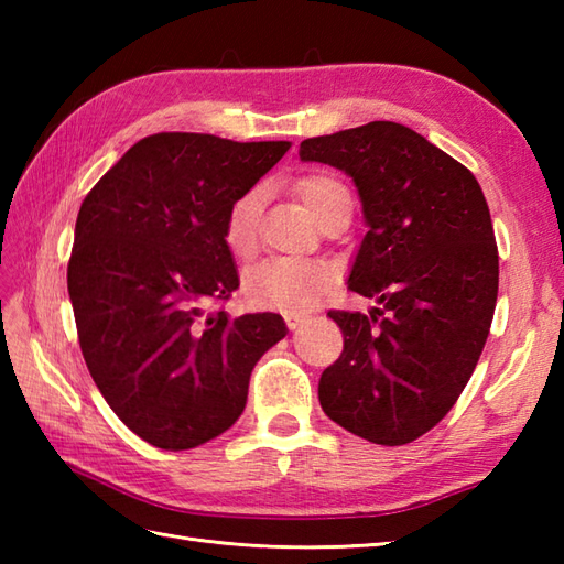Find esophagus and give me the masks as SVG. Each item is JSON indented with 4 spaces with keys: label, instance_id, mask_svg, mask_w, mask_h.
Returning <instances> with one entry per match:
<instances>
[{
    "label": "esophagus",
    "instance_id": "34e87169",
    "mask_svg": "<svg viewBox=\"0 0 564 564\" xmlns=\"http://www.w3.org/2000/svg\"><path fill=\"white\" fill-rule=\"evenodd\" d=\"M283 319H285V325H289V329H297L307 317L303 313H283Z\"/></svg>",
    "mask_w": 564,
    "mask_h": 564
}]
</instances>
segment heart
<instances>
[{
  "label": "heart",
  "mask_w": 564,
  "mask_h": 564,
  "mask_svg": "<svg viewBox=\"0 0 564 564\" xmlns=\"http://www.w3.org/2000/svg\"><path fill=\"white\" fill-rule=\"evenodd\" d=\"M295 196L319 223L339 203H351V194L339 176L313 172L297 178ZM263 198L261 191H247L239 196L225 220V247L239 263H249L259 254ZM337 285V271L325 261L310 259H271L259 263L245 275L242 291L251 307L281 310V313H305L327 297Z\"/></svg>",
  "instance_id": "obj_1"
}]
</instances>
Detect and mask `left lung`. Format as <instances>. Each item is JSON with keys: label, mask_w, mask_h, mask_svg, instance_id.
Wrapping results in <instances>:
<instances>
[{"label": "left lung", "mask_w": 564, "mask_h": 564, "mask_svg": "<svg viewBox=\"0 0 564 564\" xmlns=\"http://www.w3.org/2000/svg\"><path fill=\"white\" fill-rule=\"evenodd\" d=\"M301 160L354 178L368 232L349 289L378 303L327 313L344 351L319 378V404L370 443H412L451 412L492 327L499 254L485 194L467 166L392 121L307 138Z\"/></svg>", "instance_id": "1"}]
</instances>
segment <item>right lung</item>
<instances>
[{
  "label": "right lung",
  "mask_w": 564,
  "mask_h": 564,
  "mask_svg": "<svg viewBox=\"0 0 564 564\" xmlns=\"http://www.w3.org/2000/svg\"><path fill=\"white\" fill-rule=\"evenodd\" d=\"M289 148L158 133L82 200L67 263L82 356L152 446L188 451L230 429L251 370L289 332L275 313L230 319L223 307L239 289L227 213Z\"/></svg>",
  "instance_id": "obj_1"
}]
</instances>
